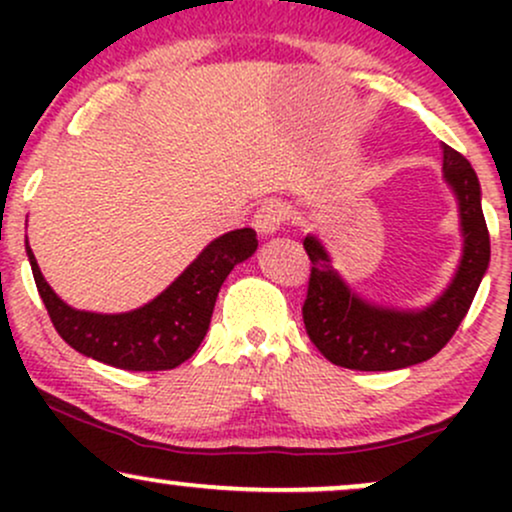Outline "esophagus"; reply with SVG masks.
Returning a JSON list of instances; mask_svg holds the SVG:
<instances>
[{"label":"esophagus","instance_id":"esophagus-1","mask_svg":"<svg viewBox=\"0 0 512 512\" xmlns=\"http://www.w3.org/2000/svg\"><path fill=\"white\" fill-rule=\"evenodd\" d=\"M286 211L279 204H264V207L255 214V228L260 236H276L284 228Z\"/></svg>","mask_w":512,"mask_h":512}]
</instances>
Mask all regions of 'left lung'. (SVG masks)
Returning a JSON list of instances; mask_svg holds the SVG:
<instances>
[{
  "mask_svg": "<svg viewBox=\"0 0 512 512\" xmlns=\"http://www.w3.org/2000/svg\"><path fill=\"white\" fill-rule=\"evenodd\" d=\"M443 149V178L455 195L462 255L443 293L424 308H397L363 298L334 269L322 240L305 236L310 262L303 322L310 342L334 366L399 370L424 363L450 342L467 315L491 260V240L481 211V185L460 151Z\"/></svg>",
  "mask_w": 512,
  "mask_h": 512,
  "instance_id": "1",
  "label": "left lung"
}]
</instances>
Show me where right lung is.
I'll list each match as a JSON object with an SVG mask.
<instances>
[{
	"mask_svg": "<svg viewBox=\"0 0 512 512\" xmlns=\"http://www.w3.org/2000/svg\"><path fill=\"white\" fill-rule=\"evenodd\" d=\"M255 250L252 228L223 233L154 301L127 313H91L72 308L52 291L26 238L35 286L60 337L79 354L122 370H170L195 354L207 337L221 284Z\"/></svg>",
	"mask_w": 512,
	"mask_h": 512,
	"instance_id": "right-lung-1",
	"label": "right lung"
}]
</instances>
